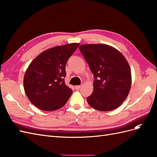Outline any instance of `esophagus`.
<instances>
[{
  "mask_svg": "<svg viewBox=\"0 0 157 157\" xmlns=\"http://www.w3.org/2000/svg\"><path fill=\"white\" fill-rule=\"evenodd\" d=\"M81 86H75V90H79L80 89V88H81Z\"/></svg>",
  "mask_w": 157,
  "mask_h": 157,
  "instance_id": "34e87169",
  "label": "esophagus"
}]
</instances>
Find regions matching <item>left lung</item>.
<instances>
[{"label": "left lung", "instance_id": "obj_1", "mask_svg": "<svg viewBox=\"0 0 157 157\" xmlns=\"http://www.w3.org/2000/svg\"><path fill=\"white\" fill-rule=\"evenodd\" d=\"M79 48L95 79L88 104L100 111L117 109L131 90V71L126 58L107 44H82Z\"/></svg>", "mask_w": 157, "mask_h": 157}]
</instances>
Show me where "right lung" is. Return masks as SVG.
I'll use <instances>...</instances> for the list:
<instances>
[{
  "label": "right lung",
  "instance_id": "1",
  "mask_svg": "<svg viewBox=\"0 0 157 157\" xmlns=\"http://www.w3.org/2000/svg\"><path fill=\"white\" fill-rule=\"evenodd\" d=\"M79 45L71 43L44 50L28 67L24 76V89L30 101L38 109L57 110L70 98L72 90L63 79L65 66Z\"/></svg>",
  "mask_w": 157,
  "mask_h": 157
}]
</instances>
